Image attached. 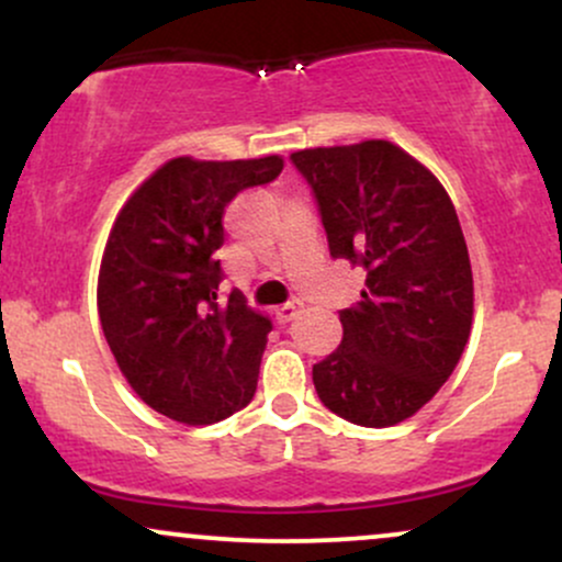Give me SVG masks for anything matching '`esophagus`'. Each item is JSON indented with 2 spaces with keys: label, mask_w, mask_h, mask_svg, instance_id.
Here are the masks:
<instances>
[{
  "label": "esophagus",
  "mask_w": 562,
  "mask_h": 562,
  "mask_svg": "<svg viewBox=\"0 0 562 562\" xmlns=\"http://www.w3.org/2000/svg\"><path fill=\"white\" fill-rule=\"evenodd\" d=\"M301 308H303L301 301H290V303H285V306L277 308V322H282V325H288V322H293L295 317H299Z\"/></svg>",
  "instance_id": "34e87169"
}]
</instances>
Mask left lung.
Segmentation results:
<instances>
[{"mask_svg": "<svg viewBox=\"0 0 562 562\" xmlns=\"http://www.w3.org/2000/svg\"><path fill=\"white\" fill-rule=\"evenodd\" d=\"M317 198L333 259L362 267L344 340L314 364L319 402L348 423L389 428L447 383L473 325V269L441 182L385 139L290 156Z\"/></svg>", "mask_w": 562, "mask_h": 562, "instance_id": "1", "label": "left lung"}]
</instances>
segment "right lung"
I'll list each match as a JSON object with an SVG mask.
<instances>
[{
  "label": "right lung",
  "instance_id": "1",
  "mask_svg": "<svg viewBox=\"0 0 562 562\" xmlns=\"http://www.w3.org/2000/svg\"><path fill=\"white\" fill-rule=\"evenodd\" d=\"M280 156L171 158L115 218L97 280V312L115 362L147 406L211 425L254 398L272 322L240 290L218 299L224 209L272 182Z\"/></svg>",
  "mask_w": 562,
  "mask_h": 562
}]
</instances>
